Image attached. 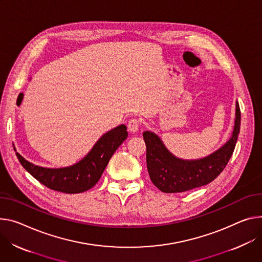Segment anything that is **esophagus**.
Returning a JSON list of instances; mask_svg holds the SVG:
<instances>
[{
    "label": "esophagus",
    "mask_w": 262,
    "mask_h": 262,
    "mask_svg": "<svg viewBox=\"0 0 262 262\" xmlns=\"http://www.w3.org/2000/svg\"><path fill=\"white\" fill-rule=\"evenodd\" d=\"M127 127H128V130L133 134L137 133L139 130V127H140V123L139 121L137 120V119H132L130 121H128L127 123Z\"/></svg>",
    "instance_id": "1"
}]
</instances>
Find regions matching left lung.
Returning <instances> with one entry per match:
<instances>
[{
	"label": "left lung",
	"instance_id": "1",
	"mask_svg": "<svg viewBox=\"0 0 262 262\" xmlns=\"http://www.w3.org/2000/svg\"><path fill=\"white\" fill-rule=\"evenodd\" d=\"M241 129V110L236 101L232 135L226 143L207 157L184 160L171 154L155 133L146 130L147 170L151 182L165 193L185 192L211 183L224 170L234 151Z\"/></svg>",
	"mask_w": 262,
	"mask_h": 262
}]
</instances>
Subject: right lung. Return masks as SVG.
Wrapping results in <instances>:
<instances>
[{
  "instance_id": "obj_1",
  "label": "right lung",
  "mask_w": 262,
  "mask_h": 262,
  "mask_svg": "<svg viewBox=\"0 0 262 262\" xmlns=\"http://www.w3.org/2000/svg\"><path fill=\"white\" fill-rule=\"evenodd\" d=\"M126 129L127 127L121 124L108 130L98 139L84 158L68 167H41L18 152L16 157L23 167L46 187L63 193H81L99 181L110 159L127 138Z\"/></svg>"
}]
</instances>
